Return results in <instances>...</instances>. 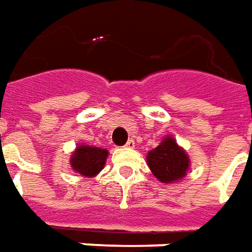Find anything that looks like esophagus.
<instances>
[{"mask_svg": "<svg viewBox=\"0 0 252 252\" xmlns=\"http://www.w3.org/2000/svg\"><path fill=\"white\" fill-rule=\"evenodd\" d=\"M134 145H136L134 140H133V138H130L129 141L126 143V145H125V147H126V148H134Z\"/></svg>", "mask_w": 252, "mask_h": 252, "instance_id": "1", "label": "esophagus"}]
</instances>
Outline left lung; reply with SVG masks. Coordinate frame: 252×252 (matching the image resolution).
<instances>
[{
    "instance_id": "1",
    "label": "left lung",
    "mask_w": 252,
    "mask_h": 252,
    "mask_svg": "<svg viewBox=\"0 0 252 252\" xmlns=\"http://www.w3.org/2000/svg\"><path fill=\"white\" fill-rule=\"evenodd\" d=\"M147 163L152 174L163 184L182 180L189 169V156L171 136L163 138L155 149L149 151Z\"/></svg>"
}]
</instances>
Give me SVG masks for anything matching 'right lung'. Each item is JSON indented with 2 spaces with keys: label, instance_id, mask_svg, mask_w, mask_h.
I'll use <instances>...</instances> for the list:
<instances>
[{
  "label": "right lung",
  "instance_id": "obj_1",
  "mask_svg": "<svg viewBox=\"0 0 252 252\" xmlns=\"http://www.w3.org/2000/svg\"><path fill=\"white\" fill-rule=\"evenodd\" d=\"M107 158H108V151L105 148L78 145L72 152L70 164L72 170L79 173L82 177L92 178L103 170Z\"/></svg>",
  "mask_w": 252,
  "mask_h": 252
}]
</instances>
